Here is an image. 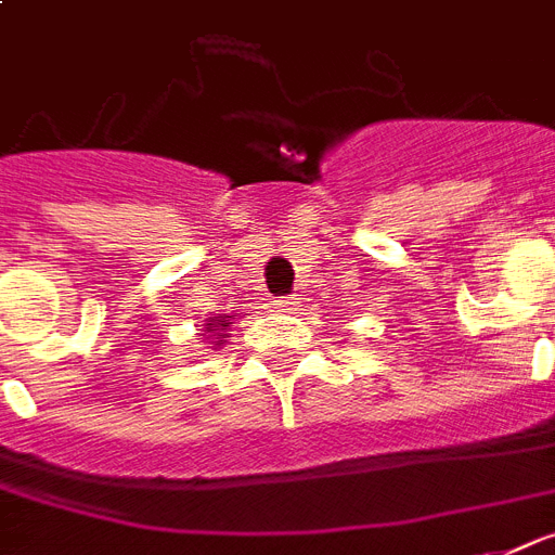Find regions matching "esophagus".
<instances>
[{
    "label": "esophagus",
    "mask_w": 555,
    "mask_h": 555,
    "mask_svg": "<svg viewBox=\"0 0 555 555\" xmlns=\"http://www.w3.org/2000/svg\"><path fill=\"white\" fill-rule=\"evenodd\" d=\"M297 306V297H281V300H274V309L278 311H292Z\"/></svg>",
    "instance_id": "obj_1"
}]
</instances>
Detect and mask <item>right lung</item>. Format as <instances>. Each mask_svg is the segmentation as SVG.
<instances>
[{"mask_svg":"<svg viewBox=\"0 0 555 555\" xmlns=\"http://www.w3.org/2000/svg\"><path fill=\"white\" fill-rule=\"evenodd\" d=\"M235 318V314H232ZM229 314H223V318H212V320H206V332L212 334L215 337V346H221V337H223V328L229 326Z\"/></svg>","mask_w":555,"mask_h":555,"instance_id":"add662e5","label":"right lung"}]
</instances>
